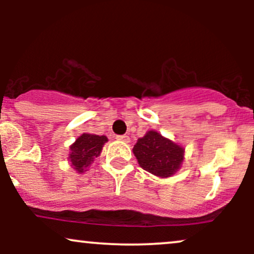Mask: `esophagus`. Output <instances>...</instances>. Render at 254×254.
I'll return each instance as SVG.
<instances>
[{"instance_id": "esophagus-1", "label": "esophagus", "mask_w": 254, "mask_h": 254, "mask_svg": "<svg viewBox=\"0 0 254 254\" xmlns=\"http://www.w3.org/2000/svg\"><path fill=\"white\" fill-rule=\"evenodd\" d=\"M116 138L118 139V141L121 142H124V143H129L130 142V137L127 136V135H122V136H117Z\"/></svg>"}]
</instances>
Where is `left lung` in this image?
<instances>
[{"label":"left lung","instance_id":"1","mask_svg":"<svg viewBox=\"0 0 254 254\" xmlns=\"http://www.w3.org/2000/svg\"><path fill=\"white\" fill-rule=\"evenodd\" d=\"M138 165L159 178H170L182 168L185 149L155 130L137 139L132 148Z\"/></svg>","mask_w":254,"mask_h":254}]
</instances>
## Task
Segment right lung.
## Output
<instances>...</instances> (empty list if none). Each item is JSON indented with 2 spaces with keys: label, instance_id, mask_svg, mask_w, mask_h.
Listing matches in <instances>:
<instances>
[{
  "label": "right lung",
  "instance_id": "obj_1",
  "mask_svg": "<svg viewBox=\"0 0 254 254\" xmlns=\"http://www.w3.org/2000/svg\"><path fill=\"white\" fill-rule=\"evenodd\" d=\"M109 141L106 136L93 135L84 132L75 139V142L69 147V162L71 168L77 173H83L93 164L97 157L100 155L104 144Z\"/></svg>",
  "mask_w": 254,
  "mask_h": 254
}]
</instances>
